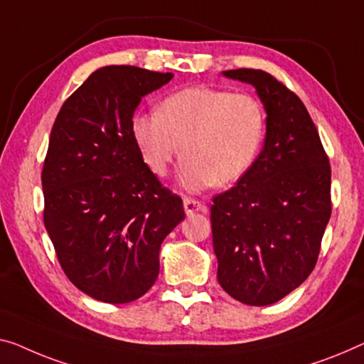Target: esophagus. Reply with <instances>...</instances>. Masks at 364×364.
I'll return each instance as SVG.
<instances>
[{
	"label": "esophagus",
	"instance_id": "esophagus-1",
	"mask_svg": "<svg viewBox=\"0 0 364 364\" xmlns=\"http://www.w3.org/2000/svg\"><path fill=\"white\" fill-rule=\"evenodd\" d=\"M183 205H184V213H186L188 215H193L194 213H199V210L205 209V205L200 203V200L191 199V198H184Z\"/></svg>",
	"mask_w": 364,
	"mask_h": 364
}]
</instances>
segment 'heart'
I'll return each mask as SVG.
<instances>
[{"label": "heart", "mask_w": 364, "mask_h": 364, "mask_svg": "<svg viewBox=\"0 0 364 364\" xmlns=\"http://www.w3.org/2000/svg\"><path fill=\"white\" fill-rule=\"evenodd\" d=\"M130 130L155 175L165 176L181 151L183 186L200 191L247 175L262 149L264 114L253 96L191 86L166 96L156 114H135Z\"/></svg>", "instance_id": "heart-1"}]
</instances>
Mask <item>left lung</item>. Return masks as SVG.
<instances>
[{"label":"left lung","instance_id":"1","mask_svg":"<svg viewBox=\"0 0 364 364\" xmlns=\"http://www.w3.org/2000/svg\"><path fill=\"white\" fill-rule=\"evenodd\" d=\"M252 85L267 111L262 154L210 205L217 279L248 306H268L316 267L332 214L328 156L302 101L263 70L222 72Z\"/></svg>","mask_w":364,"mask_h":364}]
</instances>
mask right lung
Returning <instances> with one entry per match:
<instances>
[{
    "label": "right lung",
    "instance_id": "1",
    "mask_svg": "<svg viewBox=\"0 0 364 364\" xmlns=\"http://www.w3.org/2000/svg\"><path fill=\"white\" fill-rule=\"evenodd\" d=\"M173 73L130 65L96 70L63 102L42 168L43 224L67 278L96 301L144 296L183 200L144 164L130 122Z\"/></svg>",
    "mask_w": 364,
    "mask_h": 364
}]
</instances>
